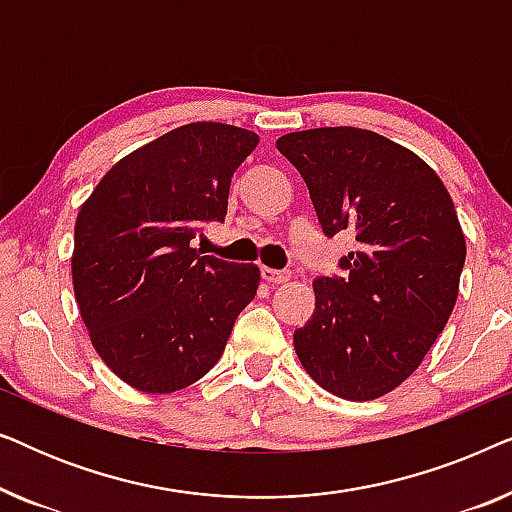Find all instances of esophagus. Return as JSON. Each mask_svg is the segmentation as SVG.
<instances>
[{
    "instance_id": "obj_1",
    "label": "esophagus",
    "mask_w": 512,
    "mask_h": 512,
    "mask_svg": "<svg viewBox=\"0 0 512 512\" xmlns=\"http://www.w3.org/2000/svg\"><path fill=\"white\" fill-rule=\"evenodd\" d=\"M261 275L268 284H286L291 279L289 270H272V268H261Z\"/></svg>"
}]
</instances>
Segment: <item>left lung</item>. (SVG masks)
<instances>
[{
  "instance_id": "obj_1",
  "label": "left lung",
  "mask_w": 512,
  "mask_h": 512,
  "mask_svg": "<svg viewBox=\"0 0 512 512\" xmlns=\"http://www.w3.org/2000/svg\"><path fill=\"white\" fill-rule=\"evenodd\" d=\"M277 149L305 179L324 233L356 235L345 275L314 279L317 310L293 347L321 389L373 401L415 373L454 310L466 261L457 209L417 153L373 130L289 132Z\"/></svg>"
}]
</instances>
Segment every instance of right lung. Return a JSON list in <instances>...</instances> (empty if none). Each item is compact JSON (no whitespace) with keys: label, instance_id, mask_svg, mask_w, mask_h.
Wrapping results in <instances>:
<instances>
[{"label":"right lung","instance_id":"right-lung-1","mask_svg":"<svg viewBox=\"0 0 512 512\" xmlns=\"http://www.w3.org/2000/svg\"><path fill=\"white\" fill-rule=\"evenodd\" d=\"M258 135L188 123L118 160L83 202L72 279L100 359L144 394H172L221 359L261 270L200 256L191 240L223 221L230 177Z\"/></svg>","mask_w":512,"mask_h":512}]
</instances>
